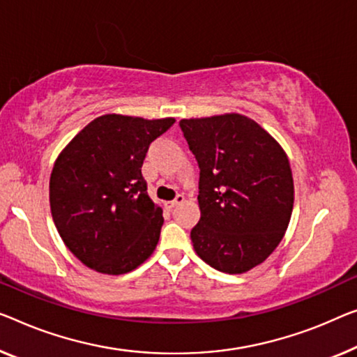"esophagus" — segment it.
I'll return each instance as SVG.
<instances>
[{
    "label": "esophagus",
    "mask_w": 357,
    "mask_h": 357,
    "mask_svg": "<svg viewBox=\"0 0 357 357\" xmlns=\"http://www.w3.org/2000/svg\"><path fill=\"white\" fill-rule=\"evenodd\" d=\"M183 202H184V195H183V194H178L176 199L167 202V206H168V208H173V206L183 204Z\"/></svg>",
    "instance_id": "34e87169"
}]
</instances>
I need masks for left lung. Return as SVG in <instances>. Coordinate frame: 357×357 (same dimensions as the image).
<instances>
[{"instance_id": "obj_1", "label": "left lung", "mask_w": 357, "mask_h": 357, "mask_svg": "<svg viewBox=\"0 0 357 357\" xmlns=\"http://www.w3.org/2000/svg\"><path fill=\"white\" fill-rule=\"evenodd\" d=\"M179 125L200 167L195 253L221 273H247L289 227L295 199L289 157L261 125L236 112Z\"/></svg>"}]
</instances>
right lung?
I'll list each match as a JSON object with an SVG mask.
<instances>
[{
    "mask_svg": "<svg viewBox=\"0 0 357 357\" xmlns=\"http://www.w3.org/2000/svg\"><path fill=\"white\" fill-rule=\"evenodd\" d=\"M174 121L98 116L57 155L50 179L51 215L63 243L84 266L120 275L153 253L163 211L149 197L141 168L151 142Z\"/></svg>",
    "mask_w": 357,
    "mask_h": 357,
    "instance_id": "add662e5",
    "label": "right lung"
}]
</instances>
